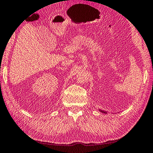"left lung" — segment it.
Masks as SVG:
<instances>
[{
  "label": "left lung",
  "mask_w": 153,
  "mask_h": 153,
  "mask_svg": "<svg viewBox=\"0 0 153 153\" xmlns=\"http://www.w3.org/2000/svg\"><path fill=\"white\" fill-rule=\"evenodd\" d=\"M101 111V112H102V113H104V114H106V112H105V111H102V110H101V111Z\"/></svg>",
  "instance_id": "8db88e82"
}]
</instances>
